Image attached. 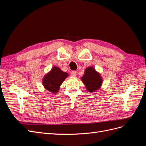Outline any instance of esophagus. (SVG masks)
<instances>
[{
    "label": "esophagus",
    "mask_w": 146,
    "mask_h": 146,
    "mask_svg": "<svg viewBox=\"0 0 146 146\" xmlns=\"http://www.w3.org/2000/svg\"><path fill=\"white\" fill-rule=\"evenodd\" d=\"M77 74V72L76 71V70H74V71L71 72V76H72V77H76Z\"/></svg>",
    "instance_id": "obj_1"
}]
</instances>
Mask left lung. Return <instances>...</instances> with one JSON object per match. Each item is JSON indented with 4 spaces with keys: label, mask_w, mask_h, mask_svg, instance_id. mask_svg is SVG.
<instances>
[{
    "label": "left lung",
    "mask_w": 146,
    "mask_h": 146,
    "mask_svg": "<svg viewBox=\"0 0 146 146\" xmlns=\"http://www.w3.org/2000/svg\"><path fill=\"white\" fill-rule=\"evenodd\" d=\"M82 80L89 92H95L99 90L102 83V78L100 75L91 66L85 69Z\"/></svg>",
    "instance_id": "left-lung-1"
}]
</instances>
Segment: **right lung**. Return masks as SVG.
Here are the masks:
<instances>
[{"label":"right lung","mask_w":146,"mask_h":146,"mask_svg":"<svg viewBox=\"0 0 146 146\" xmlns=\"http://www.w3.org/2000/svg\"><path fill=\"white\" fill-rule=\"evenodd\" d=\"M68 76V73L62 71L59 68L54 66L44 77L42 80L44 87L48 91L55 94L58 91L60 85Z\"/></svg>","instance_id":"add662e5"}]
</instances>
